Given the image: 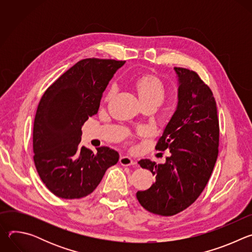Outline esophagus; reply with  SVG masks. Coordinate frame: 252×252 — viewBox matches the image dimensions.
Returning <instances> with one entry per match:
<instances>
[{
    "label": "esophagus",
    "mask_w": 252,
    "mask_h": 252,
    "mask_svg": "<svg viewBox=\"0 0 252 252\" xmlns=\"http://www.w3.org/2000/svg\"><path fill=\"white\" fill-rule=\"evenodd\" d=\"M120 163L124 166H129V165H133L135 164V162L128 157H122L120 158Z\"/></svg>",
    "instance_id": "34e87169"
}]
</instances>
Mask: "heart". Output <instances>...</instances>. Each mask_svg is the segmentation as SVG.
<instances>
[{"label": "heart", "mask_w": 252, "mask_h": 252, "mask_svg": "<svg viewBox=\"0 0 252 252\" xmlns=\"http://www.w3.org/2000/svg\"><path fill=\"white\" fill-rule=\"evenodd\" d=\"M133 89L135 90L138 98L142 105L147 104H158L159 105L164 98L165 88L161 80L155 74L147 73L138 76L132 83ZM117 92L115 86L111 87L106 92L104 99H111Z\"/></svg>", "instance_id": "obj_1"}]
</instances>
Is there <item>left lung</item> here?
<instances>
[{
    "instance_id": "left-lung-1",
    "label": "left lung",
    "mask_w": 252,
    "mask_h": 252,
    "mask_svg": "<svg viewBox=\"0 0 252 252\" xmlns=\"http://www.w3.org/2000/svg\"><path fill=\"white\" fill-rule=\"evenodd\" d=\"M178 77L176 111L156 150H169L165 163L138 161L156 176L136 198L152 213L171 217L191 205L207 185L219 156L220 123L217 102L209 87L194 70L174 67Z\"/></svg>"
}]
</instances>
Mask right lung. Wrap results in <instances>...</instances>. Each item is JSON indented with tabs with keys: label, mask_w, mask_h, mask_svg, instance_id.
Instances as JSON below:
<instances>
[{
	"label": "right lung",
	"mask_w": 252,
	"mask_h": 252,
	"mask_svg": "<svg viewBox=\"0 0 252 252\" xmlns=\"http://www.w3.org/2000/svg\"><path fill=\"white\" fill-rule=\"evenodd\" d=\"M125 63L81 60L44 93L33 122V161L42 182L56 196L89 195L105 170L119 161L115 150L100 147L94 154L80 142L82 126L97 113L103 91Z\"/></svg>",
	"instance_id": "right-lung-1"
}]
</instances>
